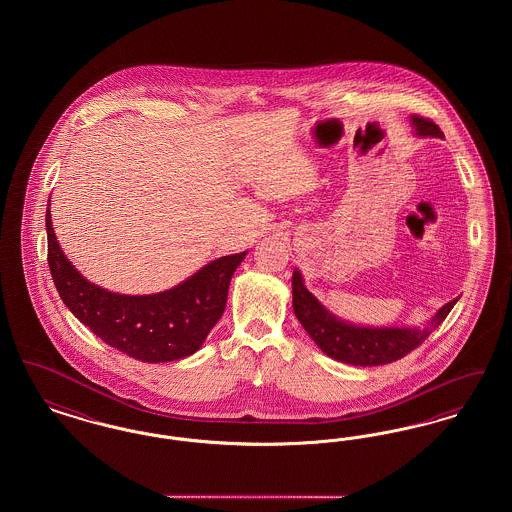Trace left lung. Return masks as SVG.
I'll use <instances>...</instances> for the list:
<instances>
[{
    "label": "left lung",
    "instance_id": "8db88e82",
    "mask_svg": "<svg viewBox=\"0 0 512 512\" xmlns=\"http://www.w3.org/2000/svg\"><path fill=\"white\" fill-rule=\"evenodd\" d=\"M413 124L418 136H438L443 132L438 124L430 119L414 115ZM293 313L307 334L318 347L332 359L355 366L388 365L403 359L438 328L451 313L457 299L445 303L438 315L422 330L418 328H361L345 324L332 317L313 293L303 286L299 270L292 276Z\"/></svg>",
    "mask_w": 512,
    "mask_h": 512
}]
</instances>
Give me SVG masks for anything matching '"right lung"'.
Segmentation results:
<instances>
[{"instance_id": "right-lung-1", "label": "right lung", "mask_w": 512, "mask_h": 512, "mask_svg": "<svg viewBox=\"0 0 512 512\" xmlns=\"http://www.w3.org/2000/svg\"><path fill=\"white\" fill-rule=\"evenodd\" d=\"M48 263L63 303L107 345L142 363L195 353L222 317L228 286L244 253L220 257L169 292L121 295L88 282L63 255L46 213Z\"/></svg>"}]
</instances>
